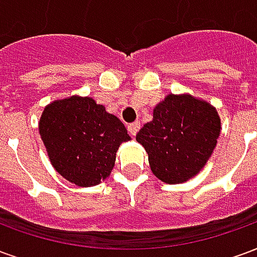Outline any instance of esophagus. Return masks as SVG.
Listing matches in <instances>:
<instances>
[{"label": "esophagus", "mask_w": 257, "mask_h": 257, "mask_svg": "<svg viewBox=\"0 0 257 257\" xmlns=\"http://www.w3.org/2000/svg\"><path fill=\"white\" fill-rule=\"evenodd\" d=\"M139 129H140L139 121H135V122L129 123L128 125V132L132 135V136H135V135L138 134V132H139Z\"/></svg>", "instance_id": "esophagus-1"}]
</instances>
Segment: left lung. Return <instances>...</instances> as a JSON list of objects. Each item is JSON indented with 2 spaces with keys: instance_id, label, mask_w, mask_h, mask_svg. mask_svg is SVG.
Wrapping results in <instances>:
<instances>
[{
  "instance_id": "left-lung-1",
  "label": "left lung",
  "mask_w": 257,
  "mask_h": 257,
  "mask_svg": "<svg viewBox=\"0 0 257 257\" xmlns=\"http://www.w3.org/2000/svg\"><path fill=\"white\" fill-rule=\"evenodd\" d=\"M153 121L136 135L149 154L153 173L165 183H183L202 169L220 134L213 107L193 96L168 95Z\"/></svg>"
}]
</instances>
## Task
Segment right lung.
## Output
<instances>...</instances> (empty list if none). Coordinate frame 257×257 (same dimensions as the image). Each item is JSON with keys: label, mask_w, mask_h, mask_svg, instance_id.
Returning a JSON list of instances; mask_svg holds the SVG:
<instances>
[{"label": "right lung", "mask_w": 257, "mask_h": 257, "mask_svg": "<svg viewBox=\"0 0 257 257\" xmlns=\"http://www.w3.org/2000/svg\"><path fill=\"white\" fill-rule=\"evenodd\" d=\"M40 135L53 168L68 182L90 187L110 175L128 131L92 97L73 96L45 107Z\"/></svg>", "instance_id": "obj_1"}]
</instances>
